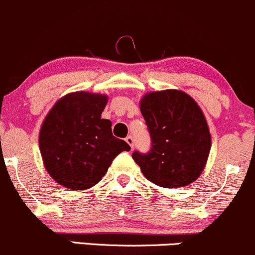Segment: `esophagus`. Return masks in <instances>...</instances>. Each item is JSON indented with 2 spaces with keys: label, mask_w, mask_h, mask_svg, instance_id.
Instances as JSON below:
<instances>
[{
  "label": "esophagus",
  "mask_w": 255,
  "mask_h": 255,
  "mask_svg": "<svg viewBox=\"0 0 255 255\" xmlns=\"http://www.w3.org/2000/svg\"><path fill=\"white\" fill-rule=\"evenodd\" d=\"M125 141L128 142V144L130 145L131 148H133V145H135V142H133V138L131 136H128L127 138H125Z\"/></svg>",
  "instance_id": "34e87169"
}]
</instances>
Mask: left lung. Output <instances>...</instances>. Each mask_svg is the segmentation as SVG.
Returning <instances> with one entry per match:
<instances>
[{"label":"left lung","mask_w":255,"mask_h":255,"mask_svg":"<svg viewBox=\"0 0 255 255\" xmlns=\"http://www.w3.org/2000/svg\"><path fill=\"white\" fill-rule=\"evenodd\" d=\"M139 105L151 139L148 153H132L142 173L164 188L193 183L211 150V133L201 108L188 94L173 89L147 94Z\"/></svg>","instance_id":"obj_1"}]
</instances>
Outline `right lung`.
<instances>
[{"label": "right lung", "instance_id": "1", "mask_svg": "<svg viewBox=\"0 0 255 255\" xmlns=\"http://www.w3.org/2000/svg\"><path fill=\"white\" fill-rule=\"evenodd\" d=\"M108 97L77 91L59 100L43 122L39 150L51 178L72 190H84L102 179L118 154L130 150L113 136L112 123L101 114Z\"/></svg>", "mask_w": 255, "mask_h": 255}]
</instances>
